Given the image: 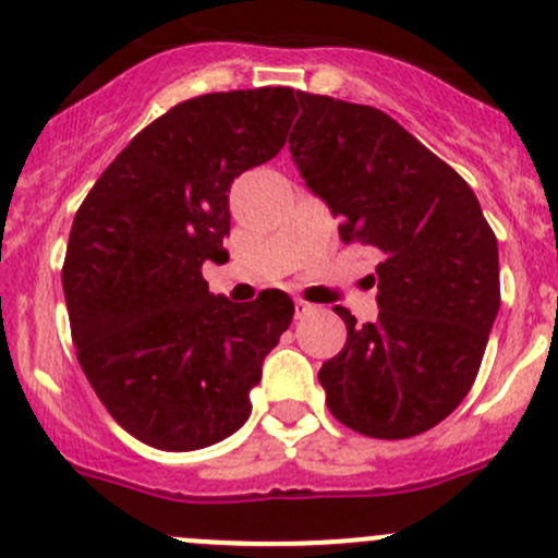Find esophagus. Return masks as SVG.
I'll return each mask as SVG.
<instances>
[{
	"instance_id": "obj_1",
	"label": "esophagus",
	"mask_w": 558,
	"mask_h": 558,
	"mask_svg": "<svg viewBox=\"0 0 558 558\" xmlns=\"http://www.w3.org/2000/svg\"><path fill=\"white\" fill-rule=\"evenodd\" d=\"M313 311H315V305H311V302H305V300H296L294 302L296 318H302V315H307V313H313Z\"/></svg>"
}]
</instances>
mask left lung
Masks as SVG:
<instances>
[{
    "mask_svg": "<svg viewBox=\"0 0 558 558\" xmlns=\"http://www.w3.org/2000/svg\"><path fill=\"white\" fill-rule=\"evenodd\" d=\"M289 137L302 178L340 218L342 243L380 253L378 320L351 311L318 380L331 415L378 440L432 429L481 369L499 311L497 238L477 196L384 110L300 92Z\"/></svg>",
    "mask_w": 558,
    "mask_h": 558,
    "instance_id": "obj_1",
    "label": "left lung"
}]
</instances>
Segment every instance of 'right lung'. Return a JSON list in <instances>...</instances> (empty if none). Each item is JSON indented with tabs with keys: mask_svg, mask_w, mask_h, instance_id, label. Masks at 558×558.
<instances>
[{
	"mask_svg": "<svg viewBox=\"0 0 558 558\" xmlns=\"http://www.w3.org/2000/svg\"><path fill=\"white\" fill-rule=\"evenodd\" d=\"M294 88L185 99L116 156L77 207L61 283L72 342L107 413L159 451H196L251 415L289 294L229 302L202 264L229 258V189L286 145Z\"/></svg>",
	"mask_w": 558,
	"mask_h": 558,
	"instance_id": "obj_1",
	"label": "right lung"
}]
</instances>
